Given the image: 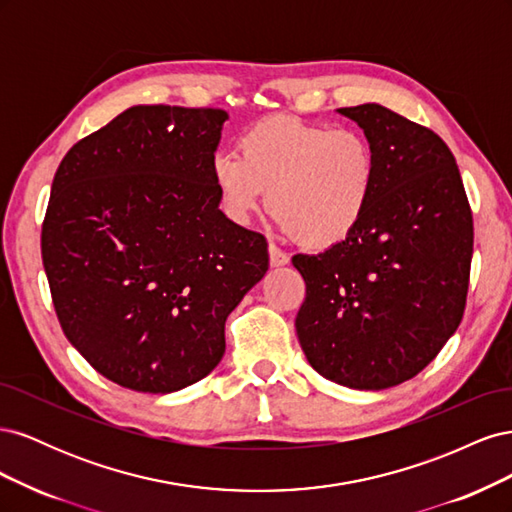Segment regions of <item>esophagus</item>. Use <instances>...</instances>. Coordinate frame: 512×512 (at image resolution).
<instances>
[{
  "mask_svg": "<svg viewBox=\"0 0 512 512\" xmlns=\"http://www.w3.org/2000/svg\"><path fill=\"white\" fill-rule=\"evenodd\" d=\"M269 262H271V267H284L290 262V256L286 252H282L280 247L271 243L269 245Z\"/></svg>",
  "mask_w": 512,
  "mask_h": 512,
  "instance_id": "34e87169",
  "label": "esophagus"
}]
</instances>
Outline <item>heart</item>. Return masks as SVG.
Masks as SVG:
<instances>
[{"label":"heart","instance_id":"b5f03b06","mask_svg":"<svg viewBox=\"0 0 512 512\" xmlns=\"http://www.w3.org/2000/svg\"><path fill=\"white\" fill-rule=\"evenodd\" d=\"M211 181L232 222L262 205L288 235L314 250L346 241L369 211L378 185V158L354 128H331L275 115L239 136V156L218 151Z\"/></svg>","mask_w":512,"mask_h":512}]
</instances>
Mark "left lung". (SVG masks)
<instances>
[{
  "label": "left lung",
  "mask_w": 512,
  "mask_h": 512,
  "mask_svg": "<svg viewBox=\"0 0 512 512\" xmlns=\"http://www.w3.org/2000/svg\"><path fill=\"white\" fill-rule=\"evenodd\" d=\"M378 158V185L352 235L297 254L305 301L294 327L320 376L359 391L414 378L466 309L472 211L451 149L429 128L380 104L337 108Z\"/></svg>",
  "instance_id": "8db88e82"
}]
</instances>
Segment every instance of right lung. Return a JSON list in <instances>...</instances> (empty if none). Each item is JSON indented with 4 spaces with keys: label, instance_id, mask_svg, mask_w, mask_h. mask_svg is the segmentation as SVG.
<instances>
[{
    "label": "right lung",
    "instance_id": "obj_1",
    "mask_svg": "<svg viewBox=\"0 0 512 512\" xmlns=\"http://www.w3.org/2000/svg\"><path fill=\"white\" fill-rule=\"evenodd\" d=\"M220 108L138 104L61 160L42 262L61 329L98 374L166 395L222 361L224 324L269 269L211 181Z\"/></svg>",
    "mask_w": 512,
    "mask_h": 512
}]
</instances>
